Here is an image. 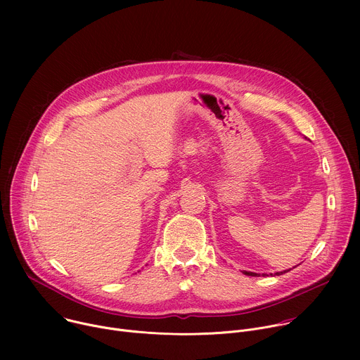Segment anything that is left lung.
<instances>
[{"label":"left lung","mask_w":360,"mask_h":360,"mask_svg":"<svg viewBox=\"0 0 360 360\" xmlns=\"http://www.w3.org/2000/svg\"><path fill=\"white\" fill-rule=\"evenodd\" d=\"M285 272H288V271H283V272H276L275 275H282V274H285ZM243 274H245V275H248V276H259L258 274H253V272H246V271H245Z\"/></svg>","instance_id":"left-lung-1"}]
</instances>
